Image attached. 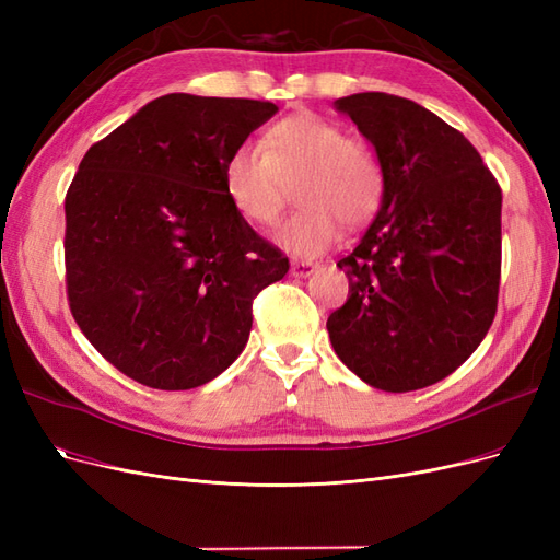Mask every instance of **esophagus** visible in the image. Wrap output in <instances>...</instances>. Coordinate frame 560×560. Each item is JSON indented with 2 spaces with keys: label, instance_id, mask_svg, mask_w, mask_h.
Listing matches in <instances>:
<instances>
[{
  "label": "esophagus",
  "instance_id": "1",
  "mask_svg": "<svg viewBox=\"0 0 560 560\" xmlns=\"http://www.w3.org/2000/svg\"><path fill=\"white\" fill-rule=\"evenodd\" d=\"M315 264H311V261H292V268H290V273L294 276V278H308V276H313L315 273Z\"/></svg>",
  "mask_w": 560,
  "mask_h": 560
}]
</instances>
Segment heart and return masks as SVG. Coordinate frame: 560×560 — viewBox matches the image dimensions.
<instances>
[{
	"label": "heart",
	"instance_id": "heart-1",
	"mask_svg": "<svg viewBox=\"0 0 560 560\" xmlns=\"http://www.w3.org/2000/svg\"><path fill=\"white\" fill-rule=\"evenodd\" d=\"M301 206L276 231L294 257H317L341 235V222L362 226L376 214L385 173L376 151L329 118L299 112L270 126L259 144L243 142L224 161V194L247 222L273 224L294 182Z\"/></svg>",
	"mask_w": 560,
	"mask_h": 560
}]
</instances>
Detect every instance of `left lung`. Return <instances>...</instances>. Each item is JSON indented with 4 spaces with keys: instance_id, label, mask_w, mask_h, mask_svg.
Here are the masks:
<instances>
[{
    "instance_id": "obj_1",
    "label": "left lung",
    "mask_w": 560,
    "mask_h": 560,
    "mask_svg": "<svg viewBox=\"0 0 560 560\" xmlns=\"http://www.w3.org/2000/svg\"><path fill=\"white\" fill-rule=\"evenodd\" d=\"M334 107L374 147L385 194L336 264L350 294L329 338L366 385L411 393L453 374L493 325L502 191L465 135L413 100L354 93Z\"/></svg>"
}]
</instances>
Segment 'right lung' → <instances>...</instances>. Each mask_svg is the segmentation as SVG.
Here are the masks:
<instances>
[{
    "label": "right lung",
    "mask_w": 560,
    "mask_h": 560,
    "mask_svg": "<svg viewBox=\"0 0 560 560\" xmlns=\"http://www.w3.org/2000/svg\"><path fill=\"white\" fill-rule=\"evenodd\" d=\"M278 112L171 93L93 144L65 198L67 296L121 374L191 389L247 346L252 301L290 270L224 194V161Z\"/></svg>",
    "instance_id": "add662e5"
}]
</instances>
